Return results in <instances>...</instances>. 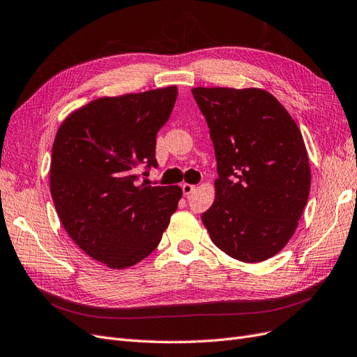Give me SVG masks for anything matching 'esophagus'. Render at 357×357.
Returning <instances> with one entry per match:
<instances>
[{
  "label": "esophagus",
  "instance_id": "34e87169",
  "mask_svg": "<svg viewBox=\"0 0 357 357\" xmlns=\"http://www.w3.org/2000/svg\"><path fill=\"white\" fill-rule=\"evenodd\" d=\"M194 190H195V185H191V183H183V185H182L183 195H190Z\"/></svg>",
  "mask_w": 357,
  "mask_h": 357
}]
</instances>
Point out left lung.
Instances as JSON below:
<instances>
[{
  "label": "left lung",
  "instance_id": "1",
  "mask_svg": "<svg viewBox=\"0 0 357 357\" xmlns=\"http://www.w3.org/2000/svg\"><path fill=\"white\" fill-rule=\"evenodd\" d=\"M218 163L215 202L202 221L213 243L241 262L287 245L308 200L312 169L295 120L259 87H194Z\"/></svg>",
  "mask_w": 357,
  "mask_h": 357
}]
</instances>
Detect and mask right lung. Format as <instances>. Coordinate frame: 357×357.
Masks as SVG:
<instances>
[{
  "label": "right lung",
  "mask_w": 357,
  "mask_h": 357,
  "mask_svg": "<svg viewBox=\"0 0 357 357\" xmlns=\"http://www.w3.org/2000/svg\"><path fill=\"white\" fill-rule=\"evenodd\" d=\"M176 86L103 96L74 109L57 129L50 192L65 231L114 270L158 246L178 209V185L137 183L135 167L157 166L155 136L169 120Z\"/></svg>",
  "instance_id": "add662e5"
}]
</instances>
